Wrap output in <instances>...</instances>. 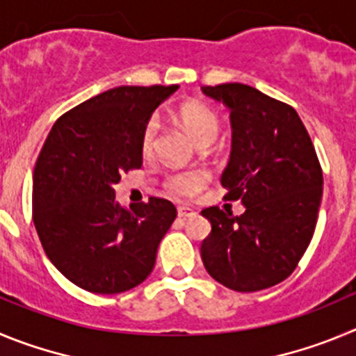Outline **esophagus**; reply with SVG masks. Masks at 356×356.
<instances>
[{
	"instance_id": "1",
	"label": "esophagus",
	"mask_w": 356,
	"mask_h": 356,
	"mask_svg": "<svg viewBox=\"0 0 356 356\" xmlns=\"http://www.w3.org/2000/svg\"><path fill=\"white\" fill-rule=\"evenodd\" d=\"M177 214H179V218H182V220H186V218H191V216H195V211L191 209V207H184V206H181V207H177Z\"/></svg>"
}]
</instances>
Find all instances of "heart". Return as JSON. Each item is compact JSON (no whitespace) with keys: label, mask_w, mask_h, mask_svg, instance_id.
Here are the masks:
<instances>
[{"label":"heart","mask_w":356,"mask_h":356,"mask_svg":"<svg viewBox=\"0 0 356 356\" xmlns=\"http://www.w3.org/2000/svg\"><path fill=\"white\" fill-rule=\"evenodd\" d=\"M182 124L198 143L214 142L220 133V118L206 104L200 102H188L179 110ZM158 120L150 118L145 124L142 133V150L143 154H150L156 147V136H158ZM206 184V175L202 172H174L166 177L165 186L172 195L181 198H190L200 191L202 186Z\"/></svg>","instance_id":"heart-1"}]
</instances>
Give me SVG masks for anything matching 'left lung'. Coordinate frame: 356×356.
Listing matches in <instances>:
<instances>
[{
  "label": "left lung",
  "instance_id": "1",
  "mask_svg": "<svg viewBox=\"0 0 356 356\" xmlns=\"http://www.w3.org/2000/svg\"><path fill=\"white\" fill-rule=\"evenodd\" d=\"M230 110L232 150L222 174L227 200L245 213L220 207L202 214L211 234L200 246L207 273L239 293L286 280L305 254L323 197V170L296 110L243 83L202 86Z\"/></svg>",
  "mask_w": 356,
  "mask_h": 356
}]
</instances>
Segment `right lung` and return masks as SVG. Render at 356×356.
Segmentation results:
<instances>
[{
    "mask_svg": "<svg viewBox=\"0 0 356 356\" xmlns=\"http://www.w3.org/2000/svg\"><path fill=\"white\" fill-rule=\"evenodd\" d=\"M179 85L117 86L63 113L33 170V223L49 261L90 293L142 284L177 209L165 198L118 206L113 186L142 166V133Z\"/></svg>",
    "mask_w": 356,
    "mask_h": 356,
    "instance_id": "obj_1",
    "label": "right lung"
}]
</instances>
